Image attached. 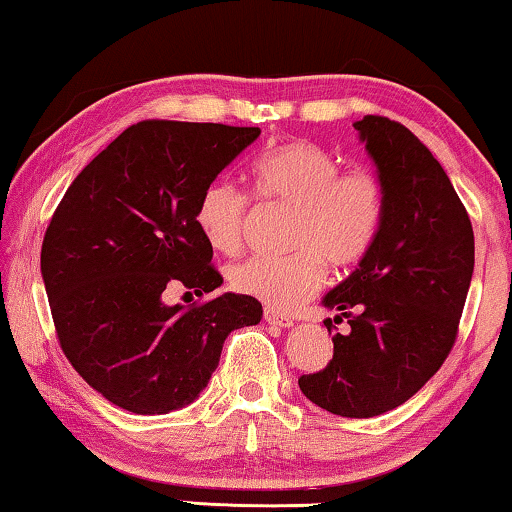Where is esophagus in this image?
Instances as JSON below:
<instances>
[{
  "mask_svg": "<svg viewBox=\"0 0 512 512\" xmlns=\"http://www.w3.org/2000/svg\"><path fill=\"white\" fill-rule=\"evenodd\" d=\"M264 319L269 321V323H273V326H280V328L294 326V316L280 312V310H275V307H266V310H264Z\"/></svg>",
  "mask_w": 512,
  "mask_h": 512,
  "instance_id": "34e87169",
  "label": "esophagus"
}]
</instances>
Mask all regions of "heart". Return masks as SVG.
Masks as SVG:
<instances>
[{
  "label": "heart",
  "mask_w": 512,
  "mask_h": 512,
  "mask_svg": "<svg viewBox=\"0 0 512 512\" xmlns=\"http://www.w3.org/2000/svg\"><path fill=\"white\" fill-rule=\"evenodd\" d=\"M257 196L294 207L287 255H253L234 264L227 278L243 296L291 307L326 280V262L346 269L362 262L383 227L387 196L371 170H344L335 154L312 141H291L259 154L253 166ZM250 196L230 180L202 191L196 223L218 253L241 248Z\"/></svg>",
  "instance_id": "obj_1"
}]
</instances>
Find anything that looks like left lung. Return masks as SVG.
I'll use <instances>...</instances> for the list:
<instances>
[{
	"label": "left lung",
	"instance_id": "8db88e82",
	"mask_svg": "<svg viewBox=\"0 0 512 512\" xmlns=\"http://www.w3.org/2000/svg\"><path fill=\"white\" fill-rule=\"evenodd\" d=\"M353 127L385 186V218L369 255L323 298L351 332H335L326 369L298 385L332 415L369 419L415 396L451 353L474 273V230L440 161L408 127L383 116Z\"/></svg>",
	"mask_w": 512,
	"mask_h": 512
}]
</instances>
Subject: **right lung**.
<instances>
[{"instance_id":"obj_1","label":"right lung","mask_w":512,"mask_h":512,"mask_svg":"<svg viewBox=\"0 0 512 512\" xmlns=\"http://www.w3.org/2000/svg\"><path fill=\"white\" fill-rule=\"evenodd\" d=\"M262 129L143 120L75 177L47 225L40 273L61 351L104 399L166 415L198 399L227 335L262 319L253 296L168 305L223 285L196 209Z\"/></svg>"}]
</instances>
